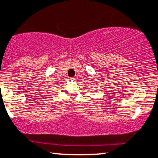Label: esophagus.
I'll list each match as a JSON object with an SVG mask.
<instances>
[{"label": "esophagus", "mask_w": 158, "mask_h": 158, "mask_svg": "<svg viewBox=\"0 0 158 158\" xmlns=\"http://www.w3.org/2000/svg\"><path fill=\"white\" fill-rule=\"evenodd\" d=\"M75 78H73V77H71V78H69V79H71V80H73V79H74Z\"/></svg>", "instance_id": "esophagus-1"}]
</instances>
